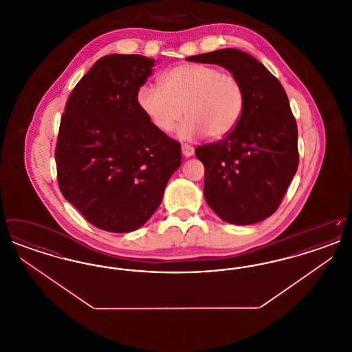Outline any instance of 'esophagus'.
<instances>
[{
    "label": "esophagus",
    "mask_w": 352,
    "mask_h": 352,
    "mask_svg": "<svg viewBox=\"0 0 352 352\" xmlns=\"http://www.w3.org/2000/svg\"><path fill=\"white\" fill-rule=\"evenodd\" d=\"M182 153H184V157H191V155H194L195 151H194L192 146L184 144V145H182Z\"/></svg>",
    "instance_id": "34e87169"
}]
</instances>
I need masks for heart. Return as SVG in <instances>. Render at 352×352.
Returning <instances> with one entry per match:
<instances>
[{
    "instance_id": "obj_1",
    "label": "heart",
    "mask_w": 352,
    "mask_h": 352,
    "mask_svg": "<svg viewBox=\"0 0 352 352\" xmlns=\"http://www.w3.org/2000/svg\"><path fill=\"white\" fill-rule=\"evenodd\" d=\"M161 87L144 84L137 104L153 125L171 132L187 116L178 135L191 140L207 134L212 140L231 133L245 104L244 88L237 78L208 65H181L161 75Z\"/></svg>"
}]
</instances>
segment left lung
<instances>
[{
    "label": "left lung",
    "instance_id": "obj_1",
    "mask_svg": "<svg viewBox=\"0 0 352 352\" xmlns=\"http://www.w3.org/2000/svg\"><path fill=\"white\" fill-rule=\"evenodd\" d=\"M186 60L227 68L244 88L239 124L223 140L198 146L204 198L219 218L254 224L276 212L298 168V131L284 87L250 54L221 49Z\"/></svg>",
    "mask_w": 352,
    "mask_h": 352
}]
</instances>
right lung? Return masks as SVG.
<instances>
[{
	"label": "right lung",
	"mask_w": 352,
	"mask_h": 352,
	"mask_svg": "<svg viewBox=\"0 0 352 352\" xmlns=\"http://www.w3.org/2000/svg\"><path fill=\"white\" fill-rule=\"evenodd\" d=\"M154 59L111 54L72 89L60 118L55 161L66 198L95 227H142L181 166V144L158 131L137 104Z\"/></svg>",
	"instance_id": "add662e5"
}]
</instances>
